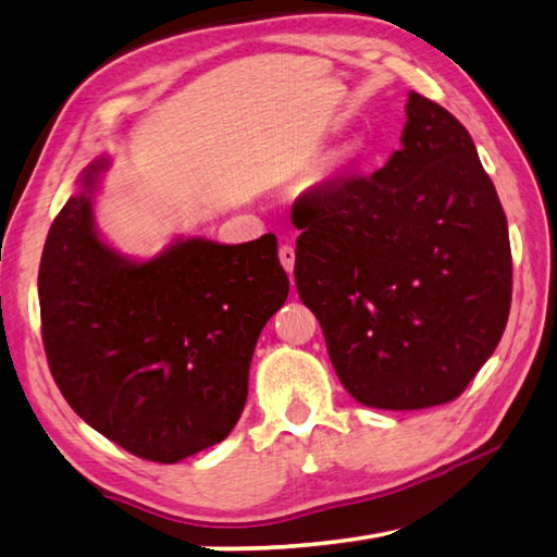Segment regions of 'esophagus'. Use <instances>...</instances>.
Segmentation results:
<instances>
[{"label": "esophagus", "instance_id": "1", "mask_svg": "<svg viewBox=\"0 0 557 557\" xmlns=\"http://www.w3.org/2000/svg\"><path fill=\"white\" fill-rule=\"evenodd\" d=\"M280 262H282V268H285L292 275V270H295V248H292V245H282Z\"/></svg>", "mask_w": 557, "mask_h": 557}]
</instances>
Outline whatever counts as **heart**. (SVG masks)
Returning a JSON list of instances; mask_svg holds the SVG:
<instances>
[{"label": "heart", "mask_w": 557, "mask_h": 557, "mask_svg": "<svg viewBox=\"0 0 557 557\" xmlns=\"http://www.w3.org/2000/svg\"><path fill=\"white\" fill-rule=\"evenodd\" d=\"M354 154H356V147H348L346 149V159H354Z\"/></svg>", "instance_id": "b5f03b06"}]
</instances>
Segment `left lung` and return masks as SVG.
<instances>
[{
	"label": "left lung",
	"mask_w": 557,
	"mask_h": 557,
	"mask_svg": "<svg viewBox=\"0 0 557 557\" xmlns=\"http://www.w3.org/2000/svg\"><path fill=\"white\" fill-rule=\"evenodd\" d=\"M400 149L292 206L295 282L358 403L422 410L459 398L511 309V243L465 125L410 92Z\"/></svg>",
	"instance_id": "obj_1"
}]
</instances>
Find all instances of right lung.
<instances>
[{
	"instance_id": "obj_1",
	"label": "right lung",
	"mask_w": 557,
	"mask_h": 557,
	"mask_svg": "<svg viewBox=\"0 0 557 557\" xmlns=\"http://www.w3.org/2000/svg\"><path fill=\"white\" fill-rule=\"evenodd\" d=\"M102 169L106 159L86 169L44 245L46 358L92 430L129 455L174 465L235 428L258 336L289 280L272 233L240 245L176 240L149 262L122 258L92 225Z\"/></svg>"
}]
</instances>
